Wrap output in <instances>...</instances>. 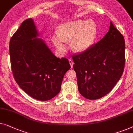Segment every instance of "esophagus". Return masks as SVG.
<instances>
[{
    "mask_svg": "<svg viewBox=\"0 0 133 133\" xmlns=\"http://www.w3.org/2000/svg\"><path fill=\"white\" fill-rule=\"evenodd\" d=\"M69 63H70V64L71 65V68H72V67H73V64H74V62H73V61L71 60V59H69Z\"/></svg>",
    "mask_w": 133,
    "mask_h": 133,
    "instance_id": "34e87169",
    "label": "esophagus"
}]
</instances>
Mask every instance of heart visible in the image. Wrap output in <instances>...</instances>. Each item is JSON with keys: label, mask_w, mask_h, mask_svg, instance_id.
Wrapping results in <instances>:
<instances>
[{"label": "heart", "mask_w": 133, "mask_h": 133, "mask_svg": "<svg viewBox=\"0 0 133 133\" xmlns=\"http://www.w3.org/2000/svg\"><path fill=\"white\" fill-rule=\"evenodd\" d=\"M97 32V26L92 21L74 20L59 26L57 35H53L51 40L62 51L65 50V43L71 41L72 51L80 53L87 50L94 44Z\"/></svg>", "instance_id": "1"}]
</instances>
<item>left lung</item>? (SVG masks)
<instances>
[{"label":"left lung","mask_w":133,"mask_h":133,"mask_svg":"<svg viewBox=\"0 0 133 133\" xmlns=\"http://www.w3.org/2000/svg\"><path fill=\"white\" fill-rule=\"evenodd\" d=\"M72 57L81 95L89 99L101 98L113 89L124 72V38L110 22L104 37Z\"/></svg>","instance_id":"1"}]
</instances>
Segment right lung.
<instances>
[{
  "label": "right lung",
  "mask_w": 133,
  "mask_h": 133,
  "mask_svg": "<svg viewBox=\"0 0 133 133\" xmlns=\"http://www.w3.org/2000/svg\"><path fill=\"white\" fill-rule=\"evenodd\" d=\"M38 35L32 18L21 24L9 42L11 66L15 80L27 94L47 101L60 92L71 66L68 59L56 57Z\"/></svg>",
  "instance_id": "add662e5"
}]
</instances>
